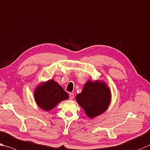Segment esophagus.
Returning a JSON list of instances; mask_svg holds the SVG:
<instances>
[{
  "instance_id": "34e87169",
  "label": "esophagus",
  "mask_w": 150,
  "mask_h": 150,
  "mask_svg": "<svg viewBox=\"0 0 150 150\" xmlns=\"http://www.w3.org/2000/svg\"><path fill=\"white\" fill-rule=\"evenodd\" d=\"M73 98H74V94H73V93H69V98H70V100H73Z\"/></svg>"
}]
</instances>
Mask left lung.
<instances>
[{
  "label": "left lung",
  "instance_id": "left-lung-1",
  "mask_svg": "<svg viewBox=\"0 0 150 150\" xmlns=\"http://www.w3.org/2000/svg\"><path fill=\"white\" fill-rule=\"evenodd\" d=\"M75 99L86 116L93 119L108 110L111 100V90L102 80H88Z\"/></svg>",
  "mask_w": 150,
  "mask_h": 150
}]
</instances>
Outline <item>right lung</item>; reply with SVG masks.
Returning <instances> with one entry per match:
<instances>
[{"label":"right lung","mask_w":150,"mask_h":150,"mask_svg":"<svg viewBox=\"0 0 150 150\" xmlns=\"http://www.w3.org/2000/svg\"><path fill=\"white\" fill-rule=\"evenodd\" d=\"M69 95L59 84L53 79L38 84L34 90V99L37 105L46 111H50Z\"/></svg>","instance_id":"right-lung-1"}]
</instances>
